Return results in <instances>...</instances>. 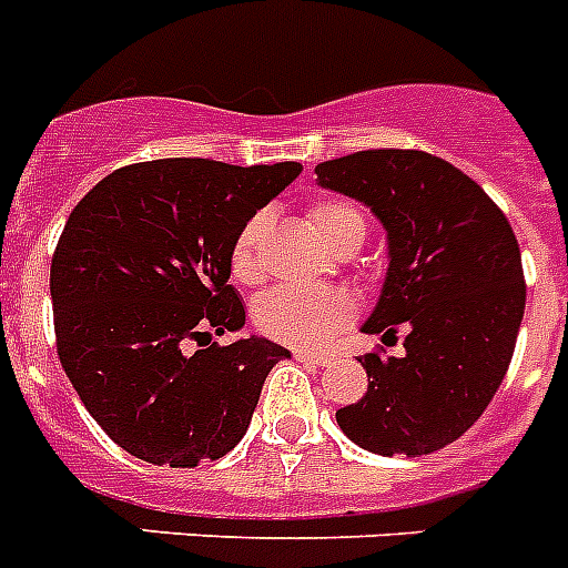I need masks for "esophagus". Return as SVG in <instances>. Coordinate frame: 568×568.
Instances as JSON below:
<instances>
[{
    "label": "esophagus",
    "mask_w": 568,
    "mask_h": 568,
    "mask_svg": "<svg viewBox=\"0 0 568 568\" xmlns=\"http://www.w3.org/2000/svg\"><path fill=\"white\" fill-rule=\"evenodd\" d=\"M295 362H302V365H310V367H324V365H331L333 358H331V356H324V353L295 351Z\"/></svg>",
    "instance_id": "obj_1"
}]
</instances>
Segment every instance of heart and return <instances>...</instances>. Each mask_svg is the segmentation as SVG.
<instances>
[{
  "label": "heart",
  "mask_w": 568,
  "mask_h": 568,
  "mask_svg": "<svg viewBox=\"0 0 568 568\" xmlns=\"http://www.w3.org/2000/svg\"><path fill=\"white\" fill-rule=\"evenodd\" d=\"M310 224L324 244L336 250L344 241L365 237V217L347 201H318L310 206ZM266 235V215H252L232 244L230 266L237 281H255L261 275V241ZM351 316V302L342 293L318 287L281 284L255 302L252 318L258 331L295 347H316L338 331Z\"/></svg>",
  "instance_id": "b5f03b06"
}]
</instances>
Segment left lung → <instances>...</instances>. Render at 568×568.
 Returning <instances> with one entry per match:
<instances>
[{"instance_id":"8db88e82","label":"left lung","mask_w":568,"mask_h":568,"mask_svg":"<svg viewBox=\"0 0 568 568\" xmlns=\"http://www.w3.org/2000/svg\"><path fill=\"white\" fill-rule=\"evenodd\" d=\"M316 183L373 212L387 273L367 336L405 331L402 356L367 353V394L336 410L344 436L382 457H423L477 423L515 353L526 310L520 246L497 203L448 160L371 149L324 160Z\"/></svg>"}]
</instances>
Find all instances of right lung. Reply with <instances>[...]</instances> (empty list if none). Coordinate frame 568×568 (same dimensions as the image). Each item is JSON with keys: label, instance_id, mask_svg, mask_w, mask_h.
Instances as JSON below:
<instances>
[{"label": "right lung", "instance_id": "right-lung-1", "mask_svg": "<svg viewBox=\"0 0 568 568\" xmlns=\"http://www.w3.org/2000/svg\"><path fill=\"white\" fill-rule=\"evenodd\" d=\"M302 163L145 160L97 183L51 258L57 353L82 405L132 457L195 468L230 454L287 347L192 344L246 324L230 284L241 226Z\"/></svg>", "mask_w": 568, "mask_h": 568}]
</instances>
